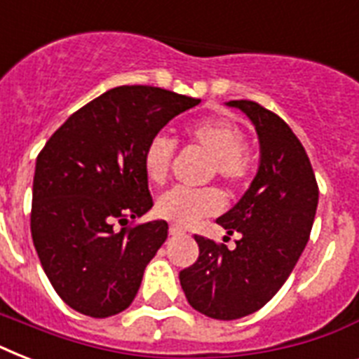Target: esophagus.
<instances>
[{
    "label": "esophagus",
    "instance_id": "obj_1",
    "mask_svg": "<svg viewBox=\"0 0 359 359\" xmlns=\"http://www.w3.org/2000/svg\"><path fill=\"white\" fill-rule=\"evenodd\" d=\"M169 235H171V236L184 235V231L180 229V227H177V225H171V227H169Z\"/></svg>",
    "mask_w": 359,
    "mask_h": 359
}]
</instances>
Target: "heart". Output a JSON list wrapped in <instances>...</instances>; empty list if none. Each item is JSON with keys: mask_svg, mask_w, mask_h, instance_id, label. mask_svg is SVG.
<instances>
[{"mask_svg": "<svg viewBox=\"0 0 359 359\" xmlns=\"http://www.w3.org/2000/svg\"><path fill=\"white\" fill-rule=\"evenodd\" d=\"M186 137L212 158V173L229 184H242L251 175L250 152L245 151L244 130L229 119L197 121L186 128ZM175 154V143L165 135L149 141L143 152V171L154 184L165 182ZM222 191L216 188H173L158 197L156 212L179 227L196 225L199 219L214 216L224 208Z\"/></svg>", "mask_w": 359, "mask_h": 359, "instance_id": "1", "label": "heart"}]
</instances>
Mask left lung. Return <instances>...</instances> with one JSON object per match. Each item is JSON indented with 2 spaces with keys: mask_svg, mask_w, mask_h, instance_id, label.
<instances>
[{
  "mask_svg": "<svg viewBox=\"0 0 359 359\" xmlns=\"http://www.w3.org/2000/svg\"><path fill=\"white\" fill-rule=\"evenodd\" d=\"M255 126L259 169L250 188L218 224L240 233L235 250L196 236L199 259L179 273L196 311L235 320L273 298L306 248L317 214L318 186L300 140L281 117L251 100H231Z\"/></svg>",
  "mask_w": 359,
  "mask_h": 359,
  "instance_id": "8db88e82",
  "label": "left lung"
}]
</instances>
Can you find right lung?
<instances>
[{
	"mask_svg": "<svg viewBox=\"0 0 359 359\" xmlns=\"http://www.w3.org/2000/svg\"><path fill=\"white\" fill-rule=\"evenodd\" d=\"M201 102L160 87L121 86L78 109L36 156L31 236L61 300L87 317L124 311L168 238L154 219L143 152L171 119Z\"/></svg>",
	"mask_w": 359,
	"mask_h": 359,
	"instance_id": "right-lung-1",
	"label": "right lung"
}]
</instances>
